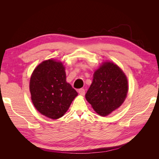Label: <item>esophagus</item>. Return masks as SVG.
Listing matches in <instances>:
<instances>
[{"mask_svg": "<svg viewBox=\"0 0 159 159\" xmlns=\"http://www.w3.org/2000/svg\"><path fill=\"white\" fill-rule=\"evenodd\" d=\"M78 92H79V93H80L81 95H84L85 93V91L84 89L81 88V89H80L78 90Z\"/></svg>", "mask_w": 159, "mask_h": 159, "instance_id": "1", "label": "esophagus"}]
</instances>
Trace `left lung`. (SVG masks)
<instances>
[{
	"label": "left lung",
	"mask_w": 159,
	"mask_h": 159,
	"mask_svg": "<svg viewBox=\"0 0 159 159\" xmlns=\"http://www.w3.org/2000/svg\"><path fill=\"white\" fill-rule=\"evenodd\" d=\"M128 92V81L119 67L105 61L94 72L92 84L85 98L96 113L107 116L124 102Z\"/></svg>",
	"instance_id": "left-lung-1"
}]
</instances>
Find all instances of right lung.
I'll return each mask as SVG.
<instances>
[{
    "instance_id": "right-lung-1",
    "label": "right lung",
    "mask_w": 159,
    "mask_h": 159,
    "mask_svg": "<svg viewBox=\"0 0 159 159\" xmlns=\"http://www.w3.org/2000/svg\"><path fill=\"white\" fill-rule=\"evenodd\" d=\"M30 91L35 108L52 119L63 116L78 95V92L66 82L63 64L50 59L42 61L34 70Z\"/></svg>"
}]
</instances>
